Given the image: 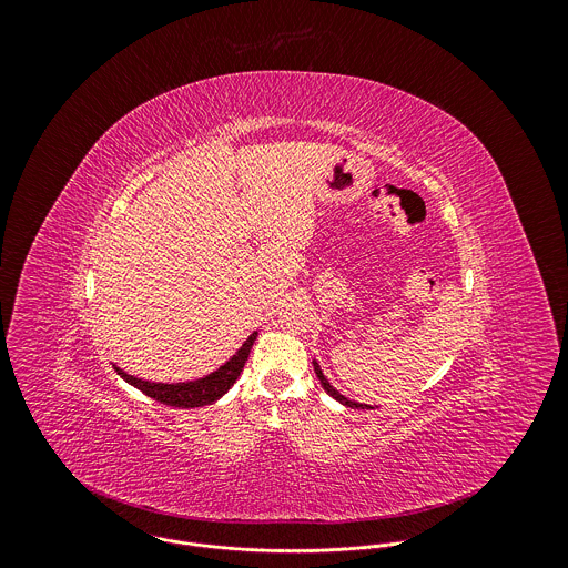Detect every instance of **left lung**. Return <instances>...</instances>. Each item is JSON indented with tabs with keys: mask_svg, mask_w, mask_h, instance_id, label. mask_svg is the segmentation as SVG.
I'll return each instance as SVG.
<instances>
[{
	"mask_svg": "<svg viewBox=\"0 0 568 568\" xmlns=\"http://www.w3.org/2000/svg\"><path fill=\"white\" fill-rule=\"evenodd\" d=\"M313 368H315V375H317V379H320V384H322V388L333 397V399H337L339 404H344V406H351V408H373V406H368V404H359V402H353V399H348V397H344L339 390H335L333 386H331V382L326 379V375L322 373V368H320V364L313 359Z\"/></svg>",
	"mask_w": 568,
	"mask_h": 568,
	"instance_id": "left-lung-1",
	"label": "left lung"
}]
</instances>
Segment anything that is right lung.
I'll return each mask as SVG.
<instances>
[{
	"label": "right lung",
	"mask_w": 568,
	"mask_h": 568,
	"mask_svg": "<svg viewBox=\"0 0 568 568\" xmlns=\"http://www.w3.org/2000/svg\"><path fill=\"white\" fill-rule=\"evenodd\" d=\"M257 337V331L253 335H248V339L237 348V353L222 364L217 371L200 377V379H191V382H178V384H164V382H149V379H140L135 375H129L126 371H122L120 366L113 364V368L118 371V375L122 379H126L131 386L140 388L144 395L158 399L160 404L166 406H175V408H195V406H206L217 402L240 377L248 353L253 348V342Z\"/></svg>",
	"instance_id": "right-lung-1"
}]
</instances>
